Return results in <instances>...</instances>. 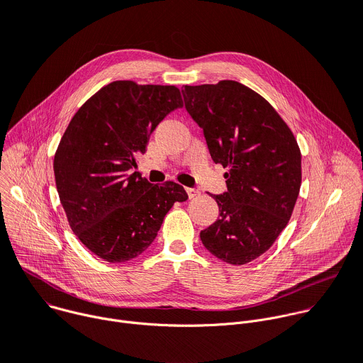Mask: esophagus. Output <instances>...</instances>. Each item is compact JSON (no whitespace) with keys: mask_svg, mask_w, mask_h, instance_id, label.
<instances>
[{"mask_svg":"<svg viewBox=\"0 0 363 363\" xmlns=\"http://www.w3.org/2000/svg\"><path fill=\"white\" fill-rule=\"evenodd\" d=\"M186 194H188L189 199H192V198H196L199 195V191L195 189V188H186Z\"/></svg>","mask_w":363,"mask_h":363,"instance_id":"1","label":"esophagus"}]
</instances>
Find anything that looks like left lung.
<instances>
[{
  "instance_id": "1",
  "label": "left lung",
  "mask_w": 363,
  "mask_h": 363,
  "mask_svg": "<svg viewBox=\"0 0 363 363\" xmlns=\"http://www.w3.org/2000/svg\"><path fill=\"white\" fill-rule=\"evenodd\" d=\"M182 94L211 158L228 168V191L213 195L220 217L201 231V241L220 260L247 264L274 244L291 217L301 184L300 147L270 103L238 82L185 86Z\"/></svg>"
}]
</instances>
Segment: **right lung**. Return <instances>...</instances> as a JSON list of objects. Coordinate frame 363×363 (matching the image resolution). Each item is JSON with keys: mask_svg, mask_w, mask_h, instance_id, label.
Wrapping results in <instances>:
<instances>
[{"mask_svg": "<svg viewBox=\"0 0 363 363\" xmlns=\"http://www.w3.org/2000/svg\"><path fill=\"white\" fill-rule=\"evenodd\" d=\"M181 106L177 86L116 80L83 103L62 136L53 164L60 202L73 233L105 262L142 254L172 205L188 199L174 181L130 174L150 133Z\"/></svg>", "mask_w": 363, "mask_h": 363, "instance_id": "add662e5", "label": "right lung"}]
</instances>
